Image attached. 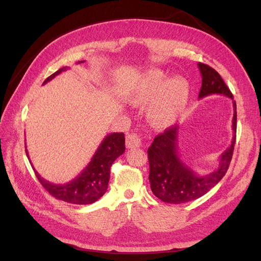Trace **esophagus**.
<instances>
[{"mask_svg": "<svg viewBox=\"0 0 261 261\" xmlns=\"http://www.w3.org/2000/svg\"><path fill=\"white\" fill-rule=\"evenodd\" d=\"M126 146L128 148H138L141 146V138L135 133L128 134L126 137Z\"/></svg>", "mask_w": 261, "mask_h": 261, "instance_id": "esophagus-1", "label": "esophagus"}]
</instances>
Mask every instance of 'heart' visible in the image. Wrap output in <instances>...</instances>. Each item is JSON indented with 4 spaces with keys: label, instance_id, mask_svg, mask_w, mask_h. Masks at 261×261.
<instances>
[{
    "label": "heart",
    "instance_id": "1",
    "mask_svg": "<svg viewBox=\"0 0 261 261\" xmlns=\"http://www.w3.org/2000/svg\"><path fill=\"white\" fill-rule=\"evenodd\" d=\"M191 92L188 82L183 77H173L161 69H150L140 78L132 101L144 106L152 101L148 116L155 125L171 124L183 112Z\"/></svg>",
    "mask_w": 261,
    "mask_h": 261
}]
</instances>
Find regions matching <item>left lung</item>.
<instances>
[{
  "instance_id": "1",
  "label": "left lung",
  "mask_w": 261,
  "mask_h": 261,
  "mask_svg": "<svg viewBox=\"0 0 261 261\" xmlns=\"http://www.w3.org/2000/svg\"><path fill=\"white\" fill-rule=\"evenodd\" d=\"M202 83L199 99L222 94L233 100L222 77L216 69L198 63ZM232 143L219 158V167L208 174H197L180 159L178 151V126L174 125L158 135L148 148L149 181L155 197L168 203H184L193 201L207 194L222 179L230 165L236 139V103L233 101Z\"/></svg>"
}]
</instances>
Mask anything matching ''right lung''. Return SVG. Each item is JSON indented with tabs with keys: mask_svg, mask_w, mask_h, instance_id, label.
Here are the masks:
<instances>
[{
	"mask_svg": "<svg viewBox=\"0 0 261 261\" xmlns=\"http://www.w3.org/2000/svg\"><path fill=\"white\" fill-rule=\"evenodd\" d=\"M85 61L78 62L84 63ZM68 67H62L44 81L43 85L50 82ZM125 151V137L123 133H112L105 137L91 158V161L80 175L65 184H53L44 179L35 170L36 176L41 185L57 199L74 204H89L97 201L108 189L110 180V169L112 163ZM26 154L29 159L26 148ZM31 162V161H30ZM34 168V165H33Z\"/></svg>",
	"mask_w": 261,
	"mask_h": 261,
	"instance_id": "add662e5",
	"label": "right lung"
}]
</instances>
